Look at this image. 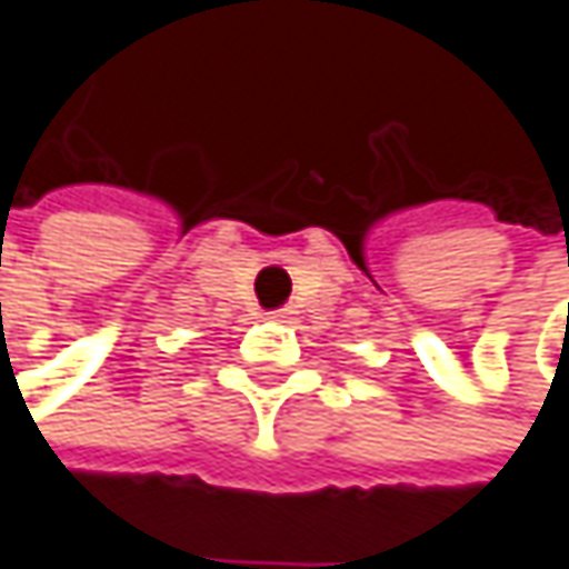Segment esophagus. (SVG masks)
<instances>
[{"label":"esophagus","mask_w":569,"mask_h":569,"mask_svg":"<svg viewBox=\"0 0 569 569\" xmlns=\"http://www.w3.org/2000/svg\"><path fill=\"white\" fill-rule=\"evenodd\" d=\"M270 319H277V322H289V319H292V309H277V312H270Z\"/></svg>","instance_id":"34e87169"}]
</instances>
